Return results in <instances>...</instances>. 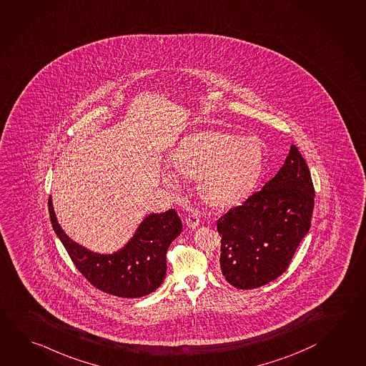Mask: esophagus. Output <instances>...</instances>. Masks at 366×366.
<instances>
[{
	"label": "esophagus",
	"mask_w": 366,
	"mask_h": 366,
	"mask_svg": "<svg viewBox=\"0 0 366 366\" xmlns=\"http://www.w3.org/2000/svg\"><path fill=\"white\" fill-rule=\"evenodd\" d=\"M187 226L189 228L194 229L196 227H199V215L196 212H189L187 215L186 219Z\"/></svg>",
	"instance_id": "esophagus-1"
}]
</instances>
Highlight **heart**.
<instances>
[{
    "mask_svg": "<svg viewBox=\"0 0 366 366\" xmlns=\"http://www.w3.org/2000/svg\"><path fill=\"white\" fill-rule=\"evenodd\" d=\"M173 162L187 177H201L199 189L207 202L226 207L252 188L262 169L263 151L253 138L207 132L188 138Z\"/></svg>",
    "mask_w": 366,
    "mask_h": 366,
    "instance_id": "heart-1",
    "label": "heart"
}]
</instances>
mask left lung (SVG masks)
I'll list each match as a JSON object with an SVG mask.
<instances>
[{"instance_id":"8db88e82","label":"left lung","mask_w":366,"mask_h":366,"mask_svg":"<svg viewBox=\"0 0 366 366\" xmlns=\"http://www.w3.org/2000/svg\"><path fill=\"white\" fill-rule=\"evenodd\" d=\"M313 207L311 173L292 144L272 179L217 220L224 279L246 290L281 276L310 231Z\"/></svg>"}]
</instances>
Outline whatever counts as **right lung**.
I'll use <instances>...</instances> for the list:
<instances>
[{
    "mask_svg": "<svg viewBox=\"0 0 366 366\" xmlns=\"http://www.w3.org/2000/svg\"><path fill=\"white\" fill-rule=\"evenodd\" d=\"M54 231L82 276L100 292L121 298H139L154 292L167 274V249L182 232L174 209L149 214L117 253L98 254L76 244L60 228L49 199Z\"/></svg>",
    "mask_w": 366,
    "mask_h": 366,
    "instance_id": "obj_1",
    "label": "right lung"
}]
</instances>
